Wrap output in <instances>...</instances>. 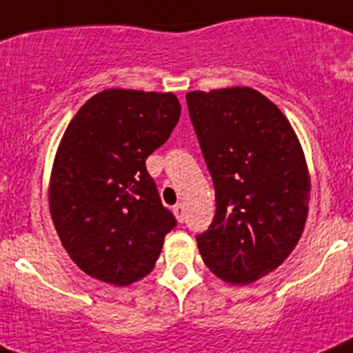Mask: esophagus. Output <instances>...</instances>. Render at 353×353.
<instances>
[{"instance_id": "1", "label": "esophagus", "mask_w": 353, "mask_h": 353, "mask_svg": "<svg viewBox=\"0 0 353 353\" xmlns=\"http://www.w3.org/2000/svg\"><path fill=\"white\" fill-rule=\"evenodd\" d=\"M172 211H174V214H176L177 221H181V223H183V221H184V204H181V202H179V204L174 205Z\"/></svg>"}]
</instances>
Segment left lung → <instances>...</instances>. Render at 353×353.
Here are the masks:
<instances>
[{
	"instance_id": "obj_1",
	"label": "left lung",
	"mask_w": 353,
	"mask_h": 353,
	"mask_svg": "<svg viewBox=\"0 0 353 353\" xmlns=\"http://www.w3.org/2000/svg\"><path fill=\"white\" fill-rule=\"evenodd\" d=\"M186 101L216 195L199 252L227 283H253L287 260L304 230L303 148L285 114L252 88L192 91Z\"/></svg>"
}]
</instances>
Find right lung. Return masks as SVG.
Listing matches in <instances>:
<instances>
[{"mask_svg":"<svg viewBox=\"0 0 353 353\" xmlns=\"http://www.w3.org/2000/svg\"><path fill=\"white\" fill-rule=\"evenodd\" d=\"M179 116L174 93L105 90L65 130L50 172V218L70 259L91 278L126 287L153 271L176 218L145 158Z\"/></svg>","mask_w":353,"mask_h":353,"instance_id":"1","label":"right lung"}]
</instances>
